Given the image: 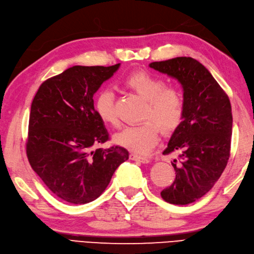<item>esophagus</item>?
Segmentation results:
<instances>
[{
  "mask_svg": "<svg viewBox=\"0 0 254 254\" xmlns=\"http://www.w3.org/2000/svg\"><path fill=\"white\" fill-rule=\"evenodd\" d=\"M129 160H132V161H139V162H141V163H144V164H147V163H149V162H150V160H149L148 158L141 157V155L135 154V153H131V154H129Z\"/></svg>",
  "mask_w": 254,
  "mask_h": 254,
  "instance_id": "1",
  "label": "esophagus"
}]
</instances>
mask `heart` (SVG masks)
Returning a JSON list of instances; mask_svg holds the SVG:
<instances>
[{
    "instance_id": "b5f03b06",
    "label": "heart",
    "mask_w": 254,
    "mask_h": 254,
    "mask_svg": "<svg viewBox=\"0 0 254 254\" xmlns=\"http://www.w3.org/2000/svg\"><path fill=\"white\" fill-rule=\"evenodd\" d=\"M122 84L146 100L144 119L139 125L127 126L113 136L114 144L135 153H147L158 141L160 127L164 133L173 132L183 121L185 104L177 90L165 88L163 80L147 70H136L122 80ZM94 107L105 125L118 123L115 110V94L104 89L97 94Z\"/></svg>"
}]
</instances>
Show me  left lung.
Masks as SVG:
<instances>
[{
    "label": "left lung",
    "instance_id": "obj_1",
    "mask_svg": "<svg viewBox=\"0 0 254 254\" xmlns=\"http://www.w3.org/2000/svg\"><path fill=\"white\" fill-rule=\"evenodd\" d=\"M151 68L176 79L184 91L183 121L163 153L174 160V184L161 192L167 203L187 205L209 191L230 158L233 116L229 97L203 64L190 57L152 62Z\"/></svg>",
    "mask_w": 254,
    "mask_h": 254
}]
</instances>
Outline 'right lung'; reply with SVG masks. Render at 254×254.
<instances>
[{"instance_id":"right-lung-1","label":"right lung","mask_w":254,"mask_h":254,"mask_svg":"<svg viewBox=\"0 0 254 254\" xmlns=\"http://www.w3.org/2000/svg\"><path fill=\"white\" fill-rule=\"evenodd\" d=\"M113 66L75 65L42 83L31 105L27 154L33 171L58 197L87 204L106 189L128 159L122 147L92 148L108 139L93 95L113 77Z\"/></svg>"}]
</instances>
